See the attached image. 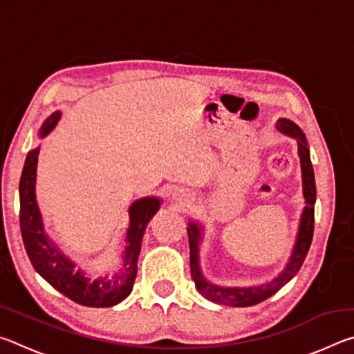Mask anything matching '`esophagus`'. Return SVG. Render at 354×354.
Wrapping results in <instances>:
<instances>
[{"label": "esophagus", "mask_w": 354, "mask_h": 354, "mask_svg": "<svg viewBox=\"0 0 354 354\" xmlns=\"http://www.w3.org/2000/svg\"><path fill=\"white\" fill-rule=\"evenodd\" d=\"M171 198L178 203H183L189 200V194L184 189H175L171 192Z\"/></svg>", "instance_id": "1"}]
</instances>
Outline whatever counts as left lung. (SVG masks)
Masks as SVG:
<instances>
[{
  "label": "left lung",
  "mask_w": 354,
  "mask_h": 354,
  "mask_svg": "<svg viewBox=\"0 0 354 354\" xmlns=\"http://www.w3.org/2000/svg\"><path fill=\"white\" fill-rule=\"evenodd\" d=\"M277 129L289 137H293L298 145V156H299V165H301V181H303V198L304 206L301 217H299L298 232L295 239V245H293L292 254L287 261L286 267L283 268L277 278H273L270 283H263L261 286H250V287H225L218 284H212L211 281L205 278L201 272V262H200V245L203 242V236H205V226L200 221L190 220L187 234H189V243H190V273L192 278L195 281V286L203 297L209 301L225 304V306H234V308H247L253 306L272 297L277 293L281 287L286 286L289 281L295 277L299 268H301L304 257H306L310 242H313L314 234V205H315V178H314V169L310 164V154L306 136L289 118H279L277 122Z\"/></svg>",
  "instance_id": "8db88e82"
}]
</instances>
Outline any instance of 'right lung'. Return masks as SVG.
Wrapping results in <instances>:
<instances>
[{
	"label": "right lung",
	"mask_w": 354,
	"mask_h": 354,
	"mask_svg": "<svg viewBox=\"0 0 354 354\" xmlns=\"http://www.w3.org/2000/svg\"><path fill=\"white\" fill-rule=\"evenodd\" d=\"M61 111L53 112L39 129V137H46L61 120ZM40 147L28 153L20 178V227L26 253L32 267L46 283L75 303L88 308H111L122 303L133 290L137 277L142 239L147 225L159 211L162 200L158 196H143L128 209L129 225L124 232V250L122 266L113 274L93 278L87 272L76 268V262L59 248L46 234L44 218L35 196V179Z\"/></svg>",
	"instance_id": "right-lung-1"
}]
</instances>
